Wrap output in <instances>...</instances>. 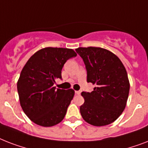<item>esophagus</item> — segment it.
<instances>
[{
	"instance_id": "obj_1",
	"label": "esophagus",
	"mask_w": 148,
	"mask_h": 148,
	"mask_svg": "<svg viewBox=\"0 0 148 148\" xmlns=\"http://www.w3.org/2000/svg\"><path fill=\"white\" fill-rule=\"evenodd\" d=\"M81 91H80V90H76V91H75V94H76V95H81Z\"/></svg>"
}]
</instances>
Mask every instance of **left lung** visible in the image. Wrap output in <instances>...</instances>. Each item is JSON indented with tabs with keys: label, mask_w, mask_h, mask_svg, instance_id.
I'll use <instances>...</instances> for the list:
<instances>
[{
	"label": "left lung",
	"mask_w": 148,
	"mask_h": 148,
	"mask_svg": "<svg viewBox=\"0 0 148 148\" xmlns=\"http://www.w3.org/2000/svg\"><path fill=\"white\" fill-rule=\"evenodd\" d=\"M83 59L87 81L95 84L91 92H83L84 103L81 114L88 124L105 126L116 121L124 111L128 98L130 83L126 69L114 53L101 47H78Z\"/></svg>",
	"instance_id": "1"
}]
</instances>
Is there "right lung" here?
I'll use <instances>...</instances> for the list:
<instances>
[{
	"label": "right lung",
	"mask_w": 148,
	"mask_h": 148,
	"mask_svg": "<svg viewBox=\"0 0 148 148\" xmlns=\"http://www.w3.org/2000/svg\"><path fill=\"white\" fill-rule=\"evenodd\" d=\"M75 51L62 47H45L29 58L21 71L17 88L20 103L25 114L38 125L52 127L65 117L74 97L73 89H56L57 78Z\"/></svg>",
	"instance_id": "add662e5"
}]
</instances>
